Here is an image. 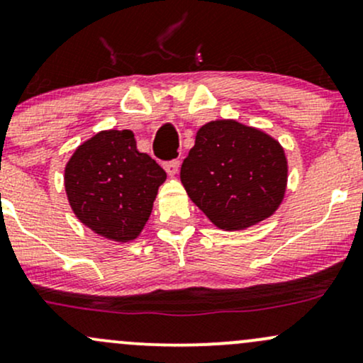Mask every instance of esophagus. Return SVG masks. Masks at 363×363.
I'll list each match as a JSON object with an SVG mask.
<instances>
[{"label": "esophagus", "mask_w": 363, "mask_h": 363, "mask_svg": "<svg viewBox=\"0 0 363 363\" xmlns=\"http://www.w3.org/2000/svg\"><path fill=\"white\" fill-rule=\"evenodd\" d=\"M164 169L168 172L169 177H174V174L178 173V169H180V161H178V160L168 161V163L164 164Z\"/></svg>", "instance_id": "1"}]
</instances>
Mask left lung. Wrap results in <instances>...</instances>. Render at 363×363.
<instances>
[{"label":"left lung","mask_w":363,"mask_h":363,"mask_svg":"<svg viewBox=\"0 0 363 363\" xmlns=\"http://www.w3.org/2000/svg\"><path fill=\"white\" fill-rule=\"evenodd\" d=\"M180 178L191 202L225 231L267 219L284 199L287 160L265 132L236 121L200 127Z\"/></svg>","instance_id":"8db88e82"}]
</instances>
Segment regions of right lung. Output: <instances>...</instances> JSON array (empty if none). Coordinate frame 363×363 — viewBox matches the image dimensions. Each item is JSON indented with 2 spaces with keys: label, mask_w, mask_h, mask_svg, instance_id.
I'll use <instances>...</instances> for the list:
<instances>
[{
  "label": "right lung",
  "mask_w": 363,
  "mask_h": 363,
  "mask_svg": "<svg viewBox=\"0 0 363 363\" xmlns=\"http://www.w3.org/2000/svg\"><path fill=\"white\" fill-rule=\"evenodd\" d=\"M164 169L139 152L132 130H104L76 149L64 185L71 208L91 231L113 241L139 236Z\"/></svg>",
  "instance_id": "right-lung-1"
}]
</instances>
